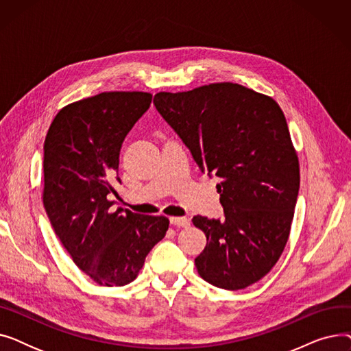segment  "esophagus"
<instances>
[{"instance_id":"esophagus-1","label":"esophagus","mask_w":351,"mask_h":351,"mask_svg":"<svg viewBox=\"0 0 351 351\" xmlns=\"http://www.w3.org/2000/svg\"><path fill=\"white\" fill-rule=\"evenodd\" d=\"M171 223L178 228H188L191 225L189 217H171Z\"/></svg>"}]
</instances>
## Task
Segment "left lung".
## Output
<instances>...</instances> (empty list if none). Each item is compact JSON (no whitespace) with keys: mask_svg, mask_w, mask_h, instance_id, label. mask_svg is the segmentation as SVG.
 Wrapping results in <instances>:
<instances>
[{"mask_svg":"<svg viewBox=\"0 0 351 351\" xmlns=\"http://www.w3.org/2000/svg\"><path fill=\"white\" fill-rule=\"evenodd\" d=\"M154 104L216 188L225 219L195 216L206 247L195 265L208 283L241 290L278 263L299 195V158L273 98L232 82L159 92Z\"/></svg>","mask_w":351,"mask_h":351,"instance_id":"left-lung-1","label":"left lung"}]
</instances>
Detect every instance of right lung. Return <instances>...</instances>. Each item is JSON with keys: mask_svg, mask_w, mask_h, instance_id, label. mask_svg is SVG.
<instances>
[{"mask_svg": "<svg viewBox=\"0 0 351 351\" xmlns=\"http://www.w3.org/2000/svg\"><path fill=\"white\" fill-rule=\"evenodd\" d=\"M147 92H102L64 106L44 142L43 200L62 246L99 286L136 279L169 228L165 216L110 209L121 146L151 106Z\"/></svg>", "mask_w": 351, "mask_h": 351, "instance_id": "1", "label": "right lung"}]
</instances>
